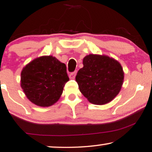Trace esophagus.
<instances>
[{
    "label": "esophagus",
    "mask_w": 152,
    "mask_h": 152,
    "mask_svg": "<svg viewBox=\"0 0 152 152\" xmlns=\"http://www.w3.org/2000/svg\"><path fill=\"white\" fill-rule=\"evenodd\" d=\"M77 74V71H75L73 72H71V74H70V78L71 79H75V75Z\"/></svg>",
    "instance_id": "34e87169"
}]
</instances>
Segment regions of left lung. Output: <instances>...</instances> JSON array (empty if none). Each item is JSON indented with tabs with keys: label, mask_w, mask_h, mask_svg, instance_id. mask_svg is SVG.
I'll return each instance as SVG.
<instances>
[{
	"label": "left lung",
	"mask_w": 152,
	"mask_h": 152,
	"mask_svg": "<svg viewBox=\"0 0 152 152\" xmlns=\"http://www.w3.org/2000/svg\"><path fill=\"white\" fill-rule=\"evenodd\" d=\"M83 65L75 77L83 95L95 105L112 102L124 83V72L121 64L107 56L90 54L83 59Z\"/></svg>",
	"instance_id": "8db88e82"
}]
</instances>
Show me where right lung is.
I'll return each instance as SVG.
<instances>
[{"instance_id": "1", "label": "right lung", "mask_w": 152, "mask_h": 152, "mask_svg": "<svg viewBox=\"0 0 152 152\" xmlns=\"http://www.w3.org/2000/svg\"><path fill=\"white\" fill-rule=\"evenodd\" d=\"M69 80L65 64L52 56L34 59L21 71L20 86L31 102L49 107L60 99Z\"/></svg>"}]
</instances>
